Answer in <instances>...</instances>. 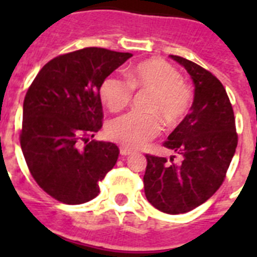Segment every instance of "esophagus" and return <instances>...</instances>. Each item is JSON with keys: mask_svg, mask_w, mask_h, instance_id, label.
Masks as SVG:
<instances>
[{"mask_svg": "<svg viewBox=\"0 0 257 257\" xmlns=\"http://www.w3.org/2000/svg\"><path fill=\"white\" fill-rule=\"evenodd\" d=\"M119 153H121L122 157H126V156H128V154L131 153V151H130V149L124 148V147H121V151H119Z\"/></svg>", "mask_w": 257, "mask_h": 257, "instance_id": "obj_1", "label": "esophagus"}]
</instances>
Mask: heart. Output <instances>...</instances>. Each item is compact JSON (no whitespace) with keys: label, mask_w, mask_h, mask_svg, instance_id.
Returning <instances> with one entry per match:
<instances>
[{"label":"heart","mask_w":257,"mask_h":257,"mask_svg":"<svg viewBox=\"0 0 257 257\" xmlns=\"http://www.w3.org/2000/svg\"><path fill=\"white\" fill-rule=\"evenodd\" d=\"M134 90L152 91L143 114L130 112L114 118L108 126L110 139L128 149H140L161 131V121L174 127L183 121L192 105V91L174 65L160 58L144 60L127 72V79L110 74L100 85L103 103L117 112L133 99Z\"/></svg>","instance_id":"obj_1"}]
</instances>
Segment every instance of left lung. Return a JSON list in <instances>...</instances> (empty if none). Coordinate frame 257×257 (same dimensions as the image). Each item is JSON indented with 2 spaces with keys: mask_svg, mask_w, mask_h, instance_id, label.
I'll return each mask as SVG.
<instances>
[{
  "mask_svg": "<svg viewBox=\"0 0 257 257\" xmlns=\"http://www.w3.org/2000/svg\"><path fill=\"white\" fill-rule=\"evenodd\" d=\"M171 58L188 70L196 87L192 110L163 143L181 161L147 154L143 181L145 197L157 210L179 215L205 203L221 187L238 134L233 106L219 79L188 59Z\"/></svg>",
  "mask_w": 257,
  "mask_h": 257,
  "instance_id": "1",
  "label": "left lung"
}]
</instances>
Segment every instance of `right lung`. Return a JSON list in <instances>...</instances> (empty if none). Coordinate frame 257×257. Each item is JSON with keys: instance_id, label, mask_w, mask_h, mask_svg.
<instances>
[{"instance_id": "add662e5", "label": "right lung", "mask_w": 257, "mask_h": 257, "mask_svg": "<svg viewBox=\"0 0 257 257\" xmlns=\"http://www.w3.org/2000/svg\"><path fill=\"white\" fill-rule=\"evenodd\" d=\"M131 56L103 47L61 54L29 86L23 104L22 151L32 178L61 203L94 199L100 193L99 181L117 162V145L88 139L103 126V79Z\"/></svg>"}]
</instances>
